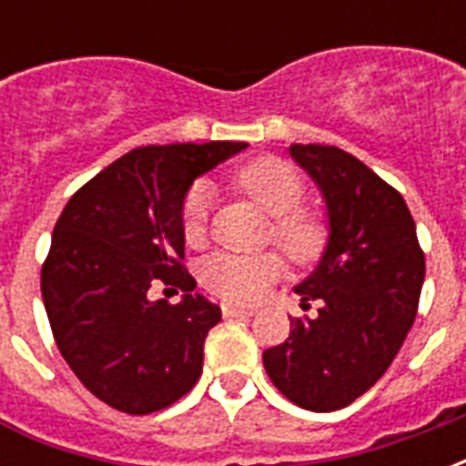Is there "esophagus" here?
Returning <instances> with one entry per match:
<instances>
[{
  "instance_id": "1",
  "label": "esophagus",
  "mask_w": 466,
  "mask_h": 466,
  "mask_svg": "<svg viewBox=\"0 0 466 466\" xmlns=\"http://www.w3.org/2000/svg\"><path fill=\"white\" fill-rule=\"evenodd\" d=\"M222 314L227 319H239V317H252V309H244V307H234V304H222Z\"/></svg>"
}]
</instances>
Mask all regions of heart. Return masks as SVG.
I'll return each mask as SVG.
<instances>
[{
	"label": "heart",
	"mask_w": 466,
	"mask_h": 466,
	"mask_svg": "<svg viewBox=\"0 0 466 466\" xmlns=\"http://www.w3.org/2000/svg\"><path fill=\"white\" fill-rule=\"evenodd\" d=\"M237 184L264 212L277 217L274 237L294 262H314L324 252L329 237L327 222L319 212L299 207L304 199V182L289 164L274 157L257 159L237 174ZM209 207H212L209 184H194L182 204V232L189 244L202 242ZM282 269L284 262L277 252H219L202 264V282L209 292L227 302L252 304L267 292V287L274 279H279Z\"/></svg>",
	"instance_id": "1"
}]
</instances>
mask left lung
<instances>
[{"mask_svg":"<svg viewBox=\"0 0 466 466\" xmlns=\"http://www.w3.org/2000/svg\"><path fill=\"white\" fill-rule=\"evenodd\" d=\"M292 159L327 204V247L294 287L319 302L289 339L262 354L274 387L297 407L334 411L374 387L407 339L424 284V252L401 194L339 147L292 144Z\"/></svg>","mask_w":466,"mask_h":466,"instance_id":"1","label":"left lung"}]
</instances>
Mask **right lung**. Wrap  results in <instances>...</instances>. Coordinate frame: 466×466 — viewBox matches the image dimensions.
<instances>
[{"label": "right lung", "instance_id": "right-lung-1", "mask_svg": "<svg viewBox=\"0 0 466 466\" xmlns=\"http://www.w3.org/2000/svg\"><path fill=\"white\" fill-rule=\"evenodd\" d=\"M247 149L244 142L139 147L66 202L42 267L55 342L76 380L127 414H152L192 390L204 339L222 309L182 267V204L192 182ZM154 281L189 291L148 299Z\"/></svg>", "mask_w": 466, "mask_h": 466}]
</instances>
